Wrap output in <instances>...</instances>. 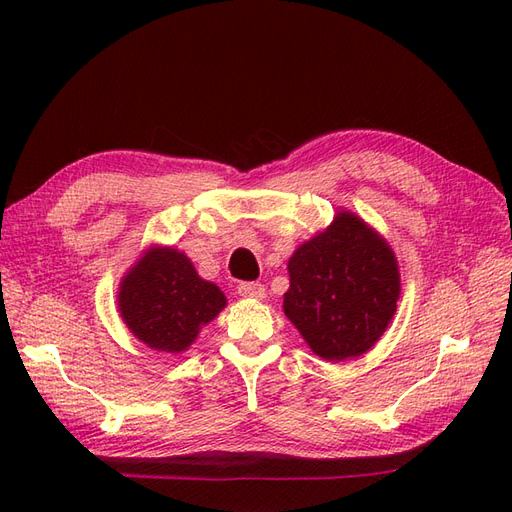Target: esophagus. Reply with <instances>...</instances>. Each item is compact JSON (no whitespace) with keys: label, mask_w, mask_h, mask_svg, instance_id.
<instances>
[{"label":"esophagus","mask_w":512,"mask_h":512,"mask_svg":"<svg viewBox=\"0 0 512 512\" xmlns=\"http://www.w3.org/2000/svg\"><path fill=\"white\" fill-rule=\"evenodd\" d=\"M239 294L247 299H265V286L260 282H243L239 284Z\"/></svg>","instance_id":"esophagus-1"}]
</instances>
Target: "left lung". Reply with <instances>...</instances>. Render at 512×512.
Listing matches in <instances>:
<instances>
[{"label":"left lung","instance_id":"left-lung-1","mask_svg":"<svg viewBox=\"0 0 512 512\" xmlns=\"http://www.w3.org/2000/svg\"><path fill=\"white\" fill-rule=\"evenodd\" d=\"M288 275L284 314L324 361L361 356L374 346L401 292L391 245L348 211L290 256Z\"/></svg>","mask_w":512,"mask_h":512}]
</instances>
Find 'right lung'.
Masks as SVG:
<instances>
[{
  "mask_svg": "<svg viewBox=\"0 0 512 512\" xmlns=\"http://www.w3.org/2000/svg\"><path fill=\"white\" fill-rule=\"evenodd\" d=\"M119 316L151 350H188L200 329L226 307L224 292L203 280L175 247H151L123 275Z\"/></svg>",
  "mask_w": 512,
  "mask_h": 512,
  "instance_id": "1",
  "label": "right lung"
}]
</instances>
